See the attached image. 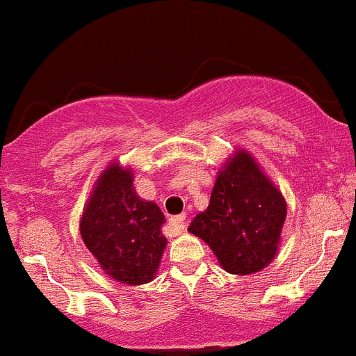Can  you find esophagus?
Segmentation results:
<instances>
[{
	"label": "esophagus",
	"instance_id": "1",
	"mask_svg": "<svg viewBox=\"0 0 356 356\" xmlns=\"http://www.w3.org/2000/svg\"><path fill=\"white\" fill-rule=\"evenodd\" d=\"M171 225L175 226V228L178 229V232H184V229L187 228V216H185V213H181V216L172 217Z\"/></svg>",
	"mask_w": 356,
	"mask_h": 356
}]
</instances>
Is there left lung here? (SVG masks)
<instances>
[{
  "mask_svg": "<svg viewBox=\"0 0 356 356\" xmlns=\"http://www.w3.org/2000/svg\"><path fill=\"white\" fill-rule=\"evenodd\" d=\"M285 217L282 193L248 151L237 149L217 175L209 209L188 232L209 244L225 271L251 275L275 259Z\"/></svg>",
  "mask_w": 356,
  "mask_h": 356,
  "instance_id": "1",
  "label": "left lung"
}]
</instances>
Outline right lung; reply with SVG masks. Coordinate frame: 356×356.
I'll return each mask as SVG.
<instances>
[{
  "label": "right lung",
  "instance_id": "1",
  "mask_svg": "<svg viewBox=\"0 0 356 356\" xmlns=\"http://www.w3.org/2000/svg\"><path fill=\"white\" fill-rule=\"evenodd\" d=\"M162 210L140 200L134 172L112 162L97 178L80 221L85 246L108 276L128 285L155 278L168 238Z\"/></svg>",
  "mask_w": 356,
  "mask_h": 356
}]
</instances>
